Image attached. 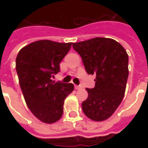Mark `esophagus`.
I'll return each instance as SVG.
<instances>
[{
  "label": "esophagus",
  "instance_id": "esophagus-1",
  "mask_svg": "<svg viewBox=\"0 0 148 148\" xmlns=\"http://www.w3.org/2000/svg\"><path fill=\"white\" fill-rule=\"evenodd\" d=\"M82 88V86H77V85H75V89H77V90H79V89Z\"/></svg>",
  "mask_w": 148,
  "mask_h": 148
}]
</instances>
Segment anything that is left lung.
Segmentation results:
<instances>
[{
    "label": "left lung",
    "instance_id": "obj_1",
    "mask_svg": "<svg viewBox=\"0 0 148 148\" xmlns=\"http://www.w3.org/2000/svg\"><path fill=\"white\" fill-rule=\"evenodd\" d=\"M82 58L86 72L95 75L94 88H86L88 97L82 110L89 119L103 121L114 114L122 101L128 77V56L117 41L95 38L72 43Z\"/></svg>",
    "mask_w": 148,
    "mask_h": 148
}]
</instances>
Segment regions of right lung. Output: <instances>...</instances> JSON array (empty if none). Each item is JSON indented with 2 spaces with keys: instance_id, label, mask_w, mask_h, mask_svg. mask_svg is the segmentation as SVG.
I'll list each match as a JSON object with an SVG mask.
<instances>
[{
  "instance_id": "right-lung-1",
  "label": "right lung",
  "mask_w": 148,
  "mask_h": 148,
  "mask_svg": "<svg viewBox=\"0 0 148 148\" xmlns=\"http://www.w3.org/2000/svg\"><path fill=\"white\" fill-rule=\"evenodd\" d=\"M71 46V43L39 40L23 48L16 57V71L26 104L43 123L59 120L64 99L74 90L71 83L52 80Z\"/></svg>"
}]
</instances>
